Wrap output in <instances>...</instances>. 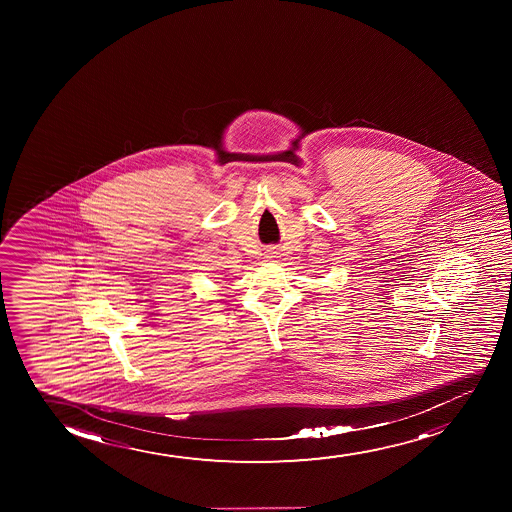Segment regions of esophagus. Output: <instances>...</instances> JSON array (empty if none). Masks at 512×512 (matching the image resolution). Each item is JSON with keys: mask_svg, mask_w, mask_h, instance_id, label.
<instances>
[{"mask_svg": "<svg viewBox=\"0 0 512 512\" xmlns=\"http://www.w3.org/2000/svg\"><path fill=\"white\" fill-rule=\"evenodd\" d=\"M273 254H275V251H268V254H266V258H275Z\"/></svg>", "mask_w": 512, "mask_h": 512, "instance_id": "34e87169", "label": "esophagus"}]
</instances>
